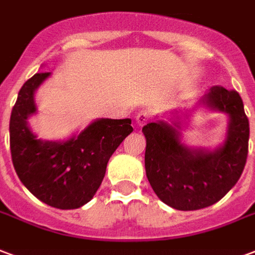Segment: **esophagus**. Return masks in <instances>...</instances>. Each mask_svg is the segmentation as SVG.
<instances>
[{"mask_svg": "<svg viewBox=\"0 0 255 255\" xmlns=\"http://www.w3.org/2000/svg\"><path fill=\"white\" fill-rule=\"evenodd\" d=\"M148 120H150V113L146 112V111H142V112H139L135 116V122H136L137 126H144V124H147L148 123Z\"/></svg>", "mask_w": 255, "mask_h": 255, "instance_id": "esophagus-1", "label": "esophagus"}]
</instances>
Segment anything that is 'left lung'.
I'll use <instances>...</instances> for the list:
<instances>
[{
	"instance_id": "left-lung-1",
	"label": "left lung",
	"mask_w": 255,
	"mask_h": 255,
	"mask_svg": "<svg viewBox=\"0 0 255 255\" xmlns=\"http://www.w3.org/2000/svg\"><path fill=\"white\" fill-rule=\"evenodd\" d=\"M200 104L228 115L224 143L214 151L181 143L180 123L156 120L143 127L144 166L152 190L180 211L205 208L223 199L238 182L249 152V119L238 92L211 88Z\"/></svg>"
}]
</instances>
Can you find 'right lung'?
<instances>
[{
	"mask_svg": "<svg viewBox=\"0 0 255 255\" xmlns=\"http://www.w3.org/2000/svg\"><path fill=\"white\" fill-rule=\"evenodd\" d=\"M50 75L36 73L18 92L9 123L12 162L35 197L54 208L75 209L93 199L109 158L133 128L131 119H99L65 142L37 139L28 118L36 113L35 92Z\"/></svg>",
	"mask_w": 255,
	"mask_h": 255,
	"instance_id": "add662e5",
	"label": "right lung"
}]
</instances>
